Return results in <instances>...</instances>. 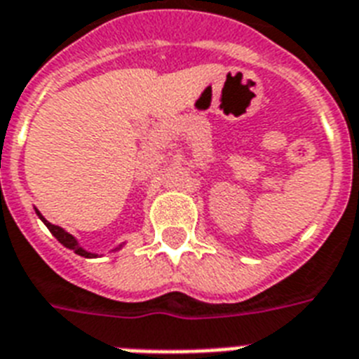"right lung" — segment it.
I'll use <instances>...</instances> for the list:
<instances>
[{"instance_id": "1", "label": "right lung", "mask_w": 359, "mask_h": 359, "mask_svg": "<svg viewBox=\"0 0 359 359\" xmlns=\"http://www.w3.org/2000/svg\"><path fill=\"white\" fill-rule=\"evenodd\" d=\"M35 210H36V208H35ZM36 216H39V218H41L42 222H44V225H46L48 229H50V233H52V235L55 236V238H57L59 242H61V244L65 245V248H69V250H72V251H74V253H78V255H81V257H97V255H95V253H91V251L83 250V248H81V245L78 244V240H76L74 236L70 235V233H67V231H65V229H61L59 225L50 224V222H48V219L44 218V216H42V214L39 212V210H36ZM121 248H123V244H121L119 248H115V250H121Z\"/></svg>"}]
</instances>
